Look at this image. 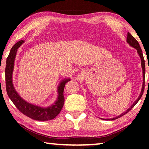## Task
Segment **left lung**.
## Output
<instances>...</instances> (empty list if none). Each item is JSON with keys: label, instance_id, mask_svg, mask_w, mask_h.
I'll return each mask as SVG.
<instances>
[{"label": "left lung", "instance_id": "8db88e82", "mask_svg": "<svg viewBox=\"0 0 149 149\" xmlns=\"http://www.w3.org/2000/svg\"><path fill=\"white\" fill-rule=\"evenodd\" d=\"M127 43L129 44L130 46H132V47L135 48V49L137 50V53L139 55V56L141 58V66H142V69H143V86H142V89H141V94L139 96L138 99L135 100V102L133 103L132 104V107H131L130 108H128V109L124 112L123 113H122V114H120V116H118L116 117V118H110V119H102V120H114L116 119H118V118H119L120 117H122V116L125 115V114H127V113L130 111L132 109L133 107H134V106L137 104L139 100H140V99L142 97L143 95V91H144V89H145V60H144V57H143V52H142V50H141V47H140V45L139 44L138 41L136 40L134 37H133L132 35H131L129 32L127 33ZM102 119V118H101Z\"/></svg>", "mask_w": 149, "mask_h": 149}]
</instances>
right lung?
<instances>
[{"label": "right lung", "instance_id": "1", "mask_svg": "<svg viewBox=\"0 0 149 149\" xmlns=\"http://www.w3.org/2000/svg\"><path fill=\"white\" fill-rule=\"evenodd\" d=\"M24 42V40L18 41L15 44L10 50L6 59V65L5 68V79H6V92L10 99L16 107L24 115L33 120L38 121H47L54 119L61 111L64 103V89L65 85L70 81V79H64L60 83L58 86V98L56 101L48 107H41L39 106L27 102L20 97L15 89L12 82V74L14 71V60L16 56L17 49Z\"/></svg>", "mask_w": 149, "mask_h": 149}]
</instances>
